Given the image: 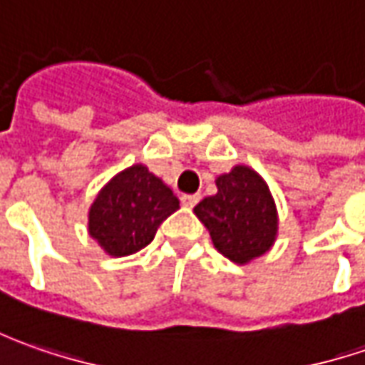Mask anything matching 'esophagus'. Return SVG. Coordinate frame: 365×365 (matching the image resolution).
Instances as JSON below:
<instances>
[{
	"instance_id": "34e87169",
	"label": "esophagus",
	"mask_w": 365,
	"mask_h": 365,
	"mask_svg": "<svg viewBox=\"0 0 365 365\" xmlns=\"http://www.w3.org/2000/svg\"><path fill=\"white\" fill-rule=\"evenodd\" d=\"M197 202H200V195H197V194H185V195H182V204L185 207H194L195 204H197Z\"/></svg>"
}]
</instances>
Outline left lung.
I'll list each match as a JSON object with an SVG mask.
<instances>
[{"label": "left lung", "mask_w": 365, "mask_h": 365, "mask_svg": "<svg viewBox=\"0 0 365 365\" xmlns=\"http://www.w3.org/2000/svg\"><path fill=\"white\" fill-rule=\"evenodd\" d=\"M218 194L194 207L216 250L236 264L262 257L274 245L279 218L267 182L257 171L236 165L216 180Z\"/></svg>", "instance_id": "left-lung-1"}]
</instances>
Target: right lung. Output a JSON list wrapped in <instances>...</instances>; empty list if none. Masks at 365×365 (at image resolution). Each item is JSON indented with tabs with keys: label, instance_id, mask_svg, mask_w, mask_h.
I'll list each match as a JSON object with an SVG mask.
<instances>
[{
	"label": "right lung",
	"instance_id": "1",
	"mask_svg": "<svg viewBox=\"0 0 365 365\" xmlns=\"http://www.w3.org/2000/svg\"><path fill=\"white\" fill-rule=\"evenodd\" d=\"M178 207L170 187L137 163L98 192L88 210V234L110 257H129L153 240L159 224Z\"/></svg>",
	"mask_w": 365,
	"mask_h": 365
}]
</instances>
